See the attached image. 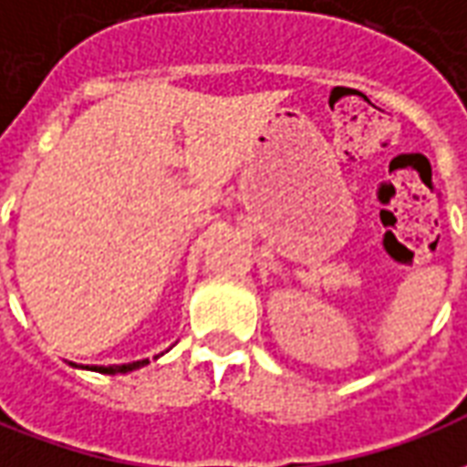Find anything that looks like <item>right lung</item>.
Masks as SVG:
<instances>
[{"label":"right lung","mask_w":467,"mask_h":467,"mask_svg":"<svg viewBox=\"0 0 467 467\" xmlns=\"http://www.w3.org/2000/svg\"><path fill=\"white\" fill-rule=\"evenodd\" d=\"M147 362H150V360H137V362H130V365H109V368H99V365H95V368H89V370L105 372V375H115V372L137 370V368H142V365H147Z\"/></svg>","instance_id":"1"}]
</instances>
